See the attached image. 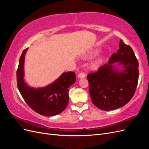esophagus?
Listing matches in <instances>:
<instances>
[{"label":"esophagus","mask_w":149,"mask_h":149,"mask_svg":"<svg viewBox=\"0 0 149 149\" xmlns=\"http://www.w3.org/2000/svg\"><path fill=\"white\" fill-rule=\"evenodd\" d=\"M78 77L79 78H85V74L83 73H80L78 75Z\"/></svg>","instance_id":"esophagus-1"}]
</instances>
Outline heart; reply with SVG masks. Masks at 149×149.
<instances>
[{
  "label": "heart",
  "mask_w": 149,
  "mask_h": 149,
  "mask_svg": "<svg viewBox=\"0 0 149 149\" xmlns=\"http://www.w3.org/2000/svg\"><path fill=\"white\" fill-rule=\"evenodd\" d=\"M100 50L99 49H93L92 51H91L90 52H89L88 53H87L86 55H84V58H90V57H92L94 55H97V54H98L99 53H100ZM102 57H98L96 59H95L94 60H93L91 63H90L89 65V68L91 70H96L99 67H100L102 63Z\"/></svg>",
  "instance_id": "heart-1"
}]
</instances>
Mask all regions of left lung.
Wrapping results in <instances>:
<instances>
[{
    "mask_svg": "<svg viewBox=\"0 0 149 149\" xmlns=\"http://www.w3.org/2000/svg\"><path fill=\"white\" fill-rule=\"evenodd\" d=\"M87 78L92 102L99 109L111 111L125 105L139 79V63L132 48L120 40L119 49L107 63Z\"/></svg>",
    "mask_w": 149,
    "mask_h": 149,
    "instance_id": "1",
    "label": "left lung"
}]
</instances>
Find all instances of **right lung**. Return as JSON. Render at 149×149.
Listing matches in <instances>:
<instances>
[{"instance_id":"1","label":"right lung","mask_w":149,"mask_h":149,"mask_svg":"<svg viewBox=\"0 0 149 149\" xmlns=\"http://www.w3.org/2000/svg\"><path fill=\"white\" fill-rule=\"evenodd\" d=\"M28 48L22 52L17 71V86L26 103L36 112L45 116H53L65 110L69 101V88L76 81L73 72L61 74L55 81L45 87L35 88L24 79V63Z\"/></svg>"}]
</instances>
